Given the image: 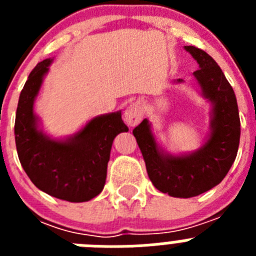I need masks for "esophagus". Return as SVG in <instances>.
<instances>
[{"mask_svg":"<svg viewBox=\"0 0 256 256\" xmlns=\"http://www.w3.org/2000/svg\"><path fill=\"white\" fill-rule=\"evenodd\" d=\"M142 115H144V106L140 101H136V102L128 105V108L124 110V122H126L128 126H134L140 123Z\"/></svg>","mask_w":256,"mask_h":256,"instance_id":"esophagus-1","label":"esophagus"}]
</instances>
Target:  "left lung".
Segmentation results:
<instances>
[{"instance_id": "obj_1", "label": "left lung", "mask_w": 256, "mask_h": 256, "mask_svg": "<svg viewBox=\"0 0 256 256\" xmlns=\"http://www.w3.org/2000/svg\"><path fill=\"white\" fill-rule=\"evenodd\" d=\"M184 48L198 61L200 69L194 76L204 96L214 105L210 138L191 155L172 156L159 150L148 119L136 126L133 134L154 186L173 198H187L209 191L227 176L236 159L241 130L234 88L216 60L195 46Z\"/></svg>"}]
</instances>
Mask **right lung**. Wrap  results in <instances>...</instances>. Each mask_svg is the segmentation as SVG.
<instances>
[{
  "mask_svg": "<svg viewBox=\"0 0 256 256\" xmlns=\"http://www.w3.org/2000/svg\"><path fill=\"white\" fill-rule=\"evenodd\" d=\"M51 58L32 70L22 90L15 118V142L20 164L40 191L60 200L83 202L102 191L110 150L116 134L128 132L122 112L94 118L80 132L54 141L38 130L33 102Z\"/></svg>",
  "mask_w": 256,
  "mask_h": 256,
  "instance_id": "1",
  "label": "right lung"
}]
</instances>
